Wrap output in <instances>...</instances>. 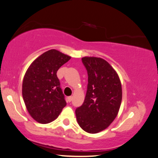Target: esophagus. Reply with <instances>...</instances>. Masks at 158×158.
<instances>
[{"mask_svg": "<svg viewBox=\"0 0 158 158\" xmlns=\"http://www.w3.org/2000/svg\"><path fill=\"white\" fill-rule=\"evenodd\" d=\"M72 97H67V101L69 102H72Z\"/></svg>", "mask_w": 158, "mask_h": 158, "instance_id": "esophagus-1", "label": "esophagus"}]
</instances>
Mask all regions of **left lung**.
<instances>
[{"instance_id": "left-lung-1", "label": "left lung", "mask_w": 158, "mask_h": 158, "mask_svg": "<svg viewBox=\"0 0 158 158\" xmlns=\"http://www.w3.org/2000/svg\"><path fill=\"white\" fill-rule=\"evenodd\" d=\"M88 74L84 103L75 111L78 124L89 133L105 130L119 112L123 97L119 78L110 64L97 57H84Z\"/></svg>"}]
</instances>
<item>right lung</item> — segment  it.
I'll list each match as a JSON object with an SVG mask.
<instances>
[{"label":"right lung","instance_id":"add662e5","mask_svg":"<svg viewBox=\"0 0 158 158\" xmlns=\"http://www.w3.org/2000/svg\"><path fill=\"white\" fill-rule=\"evenodd\" d=\"M70 59L52 49L34 60L26 71L22 95L28 112L38 123L54 121L66 105L56 72Z\"/></svg>","mask_w":158,"mask_h":158}]
</instances>
